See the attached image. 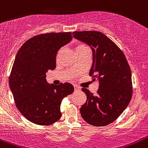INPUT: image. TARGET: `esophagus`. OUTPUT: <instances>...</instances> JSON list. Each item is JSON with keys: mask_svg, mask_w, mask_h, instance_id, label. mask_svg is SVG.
Masks as SVG:
<instances>
[{"mask_svg": "<svg viewBox=\"0 0 148 148\" xmlns=\"http://www.w3.org/2000/svg\"><path fill=\"white\" fill-rule=\"evenodd\" d=\"M74 90H81V88L79 86H78L77 85H74Z\"/></svg>", "mask_w": 148, "mask_h": 148, "instance_id": "obj_1", "label": "esophagus"}]
</instances>
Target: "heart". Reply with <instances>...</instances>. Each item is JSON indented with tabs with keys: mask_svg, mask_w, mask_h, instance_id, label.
Here are the masks:
<instances>
[{
	"mask_svg": "<svg viewBox=\"0 0 148 148\" xmlns=\"http://www.w3.org/2000/svg\"><path fill=\"white\" fill-rule=\"evenodd\" d=\"M86 49H88V48L85 45L83 44V43H78L75 45L76 53H79V52L82 51V50H84Z\"/></svg>",
	"mask_w": 148,
	"mask_h": 148,
	"instance_id": "heart-1",
	"label": "heart"
}]
</instances>
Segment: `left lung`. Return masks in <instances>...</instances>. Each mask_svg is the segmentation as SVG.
<instances>
[{
  "label": "left lung",
  "mask_w": 148,
  "mask_h": 148,
  "mask_svg": "<svg viewBox=\"0 0 148 148\" xmlns=\"http://www.w3.org/2000/svg\"><path fill=\"white\" fill-rule=\"evenodd\" d=\"M76 39L91 48L92 64L89 75L98 79L95 94L82 88L87 99L81 107L84 121L95 126L112 123L129 105L132 97L131 71L123 52L111 39L100 32H74Z\"/></svg>",
  "instance_id": "1"
}]
</instances>
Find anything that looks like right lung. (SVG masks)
<instances>
[{
  "label": "right lung",
  "mask_w": 148,
  "mask_h": 148,
  "mask_svg": "<svg viewBox=\"0 0 148 148\" xmlns=\"http://www.w3.org/2000/svg\"><path fill=\"white\" fill-rule=\"evenodd\" d=\"M72 38L71 32L47 33L32 37L19 48L9 77L16 106L26 119L48 126L60 119L62 99L74 91L69 83L50 84L46 72L56 67V56Z\"/></svg>",
  "instance_id": "add662e5"
}]
</instances>
